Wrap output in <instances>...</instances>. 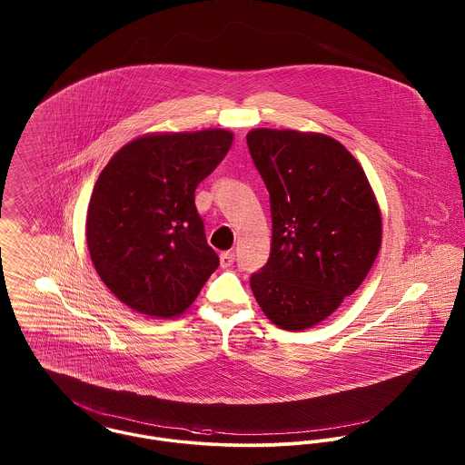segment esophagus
<instances>
[{"mask_svg": "<svg viewBox=\"0 0 465 465\" xmlns=\"http://www.w3.org/2000/svg\"><path fill=\"white\" fill-rule=\"evenodd\" d=\"M234 263V252H222L220 254V266L222 268H229Z\"/></svg>", "mask_w": 465, "mask_h": 465, "instance_id": "obj_1", "label": "esophagus"}]
</instances>
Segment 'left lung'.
<instances>
[{
    "instance_id": "left-lung-1",
    "label": "left lung",
    "mask_w": 465,
    "mask_h": 465,
    "mask_svg": "<svg viewBox=\"0 0 465 465\" xmlns=\"http://www.w3.org/2000/svg\"><path fill=\"white\" fill-rule=\"evenodd\" d=\"M247 144L272 214L270 258L251 288L275 326L308 330L367 277L381 213L360 163L330 135L256 129Z\"/></svg>"
}]
</instances>
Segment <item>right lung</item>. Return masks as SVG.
<instances>
[{"label": "right lung", "mask_w": 465, "mask_h": 465, "mask_svg": "<svg viewBox=\"0 0 465 465\" xmlns=\"http://www.w3.org/2000/svg\"><path fill=\"white\" fill-rule=\"evenodd\" d=\"M232 137L222 129L150 134L102 170L87 209V247L100 279L129 308L159 319L181 315L220 265L195 190Z\"/></svg>", "instance_id": "add662e5"}]
</instances>
